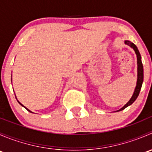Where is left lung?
<instances>
[{
  "instance_id": "left-lung-1",
  "label": "left lung",
  "mask_w": 152,
  "mask_h": 152,
  "mask_svg": "<svg viewBox=\"0 0 152 152\" xmlns=\"http://www.w3.org/2000/svg\"><path fill=\"white\" fill-rule=\"evenodd\" d=\"M125 43L126 45H129L135 51L136 55H137V85H136L135 87V90H134V94H133L132 97L131 98L129 101L128 103L126 104H125L124 106V107H122L121 110H118L117 112L121 111V110H123L125 108H126L128 106L131 105L134 101L137 99V96H138L139 93H140V89H141L142 87V81H143V66H142V61H141V56H140V53L139 52L138 49H137V46L134 45L133 42H130V41L128 40H126L125 41Z\"/></svg>"
}]
</instances>
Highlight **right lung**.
Segmentation results:
<instances>
[{"label":"right lung","mask_w":152,"mask_h":152,"mask_svg":"<svg viewBox=\"0 0 152 152\" xmlns=\"http://www.w3.org/2000/svg\"><path fill=\"white\" fill-rule=\"evenodd\" d=\"M19 104H20V105H22V106H23V107H24V106H23V104H20V102H19ZM25 108H26V110H28V112H30V113H31V111H30V110H28V109H27V108H26V107H25Z\"/></svg>","instance_id":"obj_1"}]
</instances>
